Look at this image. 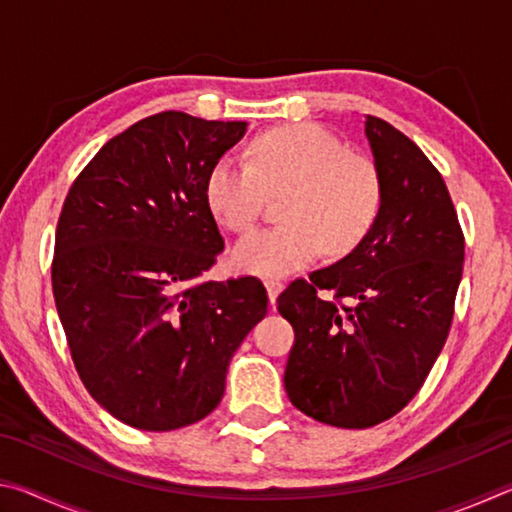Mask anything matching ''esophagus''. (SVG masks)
I'll return each mask as SVG.
<instances>
[{
    "label": "esophagus",
    "instance_id": "1",
    "mask_svg": "<svg viewBox=\"0 0 512 512\" xmlns=\"http://www.w3.org/2000/svg\"><path fill=\"white\" fill-rule=\"evenodd\" d=\"M264 287L268 291V300H271V305H275V300H277V296H280L284 284L280 280H266Z\"/></svg>",
    "mask_w": 512,
    "mask_h": 512
}]
</instances>
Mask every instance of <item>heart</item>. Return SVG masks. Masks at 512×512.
<instances>
[{
  "label": "heart",
  "instance_id": "obj_1",
  "mask_svg": "<svg viewBox=\"0 0 512 512\" xmlns=\"http://www.w3.org/2000/svg\"><path fill=\"white\" fill-rule=\"evenodd\" d=\"M282 192L284 223L239 239L230 253L235 271L282 277L314 262L320 250L345 255L366 237L381 203L375 164L311 121L255 137L250 164L221 158L205 180L207 207L232 232L248 230L266 194Z\"/></svg>",
  "mask_w": 512,
  "mask_h": 512
}]
</instances>
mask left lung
I'll use <instances>...</instances> for the list:
<instances>
[{
    "instance_id": "1",
    "label": "left lung",
    "mask_w": 512,
    "mask_h": 512,
    "mask_svg": "<svg viewBox=\"0 0 512 512\" xmlns=\"http://www.w3.org/2000/svg\"><path fill=\"white\" fill-rule=\"evenodd\" d=\"M366 137L381 183L375 221L352 253L277 298L296 332L289 400L341 429L375 427L420 391L452 327L465 255L452 196L420 146L372 115Z\"/></svg>"
}]
</instances>
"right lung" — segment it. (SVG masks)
Returning <instances> with one entry per match:
<instances>
[{
	"mask_svg": "<svg viewBox=\"0 0 512 512\" xmlns=\"http://www.w3.org/2000/svg\"><path fill=\"white\" fill-rule=\"evenodd\" d=\"M246 126L158 112L103 144L69 187L51 264L58 318L83 386L128 427L210 415L268 311L257 277L203 280L223 250L205 180Z\"/></svg>",
	"mask_w": 512,
	"mask_h": 512,
	"instance_id": "right-lung-1",
	"label": "right lung"
}]
</instances>
